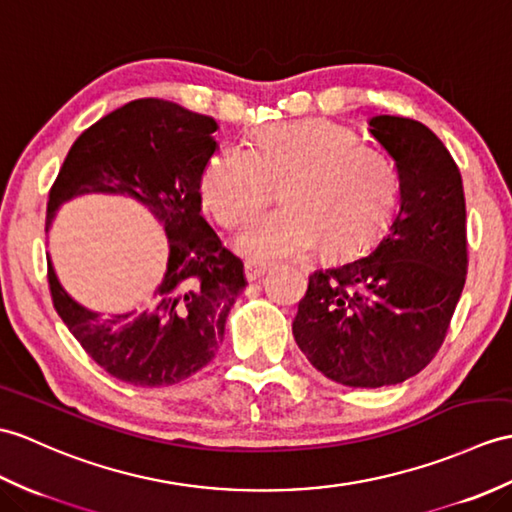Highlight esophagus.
<instances>
[{"instance_id": "esophagus-1", "label": "esophagus", "mask_w": 512, "mask_h": 512, "mask_svg": "<svg viewBox=\"0 0 512 512\" xmlns=\"http://www.w3.org/2000/svg\"><path fill=\"white\" fill-rule=\"evenodd\" d=\"M244 272H246V279L248 281H257V279H261L268 272V266H264V264H257V261H246L244 264Z\"/></svg>"}]
</instances>
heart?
I'll return each instance as SVG.
<instances>
[{
    "mask_svg": "<svg viewBox=\"0 0 512 512\" xmlns=\"http://www.w3.org/2000/svg\"><path fill=\"white\" fill-rule=\"evenodd\" d=\"M272 185H281L283 209L237 237V251L259 261L303 255L316 244L325 255L360 251L386 229L399 198L386 154L325 117L259 128L251 148H222L200 176L202 200L224 229L253 218Z\"/></svg>",
    "mask_w": 512,
    "mask_h": 512,
    "instance_id": "obj_1",
    "label": "heart"
}]
</instances>
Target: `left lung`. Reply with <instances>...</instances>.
Returning a JSON list of instances; mask_svg holds the SVG:
<instances>
[{
	"label": "left lung",
	"mask_w": 512,
	"mask_h": 512,
	"mask_svg": "<svg viewBox=\"0 0 512 512\" xmlns=\"http://www.w3.org/2000/svg\"><path fill=\"white\" fill-rule=\"evenodd\" d=\"M371 135L395 161L401 207L366 257L316 270L292 334L342 386L406 382L432 362L467 279V209L456 161L425 124L377 115Z\"/></svg>",
	"instance_id": "obj_1"
}]
</instances>
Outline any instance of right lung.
Listing matches in <instances>:
<instances>
[{"label": "right lung", "instance_id": "obj_1", "mask_svg": "<svg viewBox=\"0 0 512 512\" xmlns=\"http://www.w3.org/2000/svg\"><path fill=\"white\" fill-rule=\"evenodd\" d=\"M216 130L213 117L168 100L128 102L74 141L50 189L47 227L69 198L122 194L148 205L168 233V270L139 312L85 310L61 288L47 259L58 316L89 358L124 384L172 386L207 366L246 288L240 257L200 216V176L218 148Z\"/></svg>", "mask_w": 512, "mask_h": 512}]
</instances>
